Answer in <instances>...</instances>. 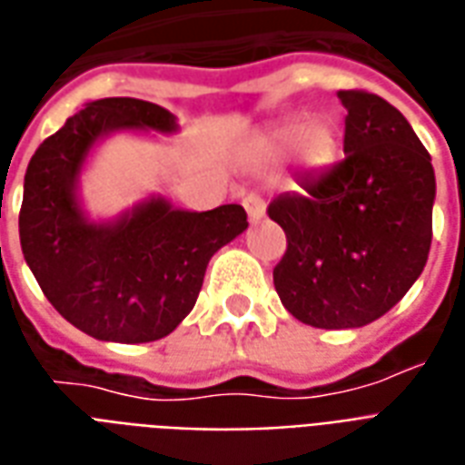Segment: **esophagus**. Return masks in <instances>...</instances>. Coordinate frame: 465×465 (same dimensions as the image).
Returning <instances> with one entry per match:
<instances>
[{
  "instance_id": "1",
  "label": "esophagus",
  "mask_w": 465,
  "mask_h": 465,
  "mask_svg": "<svg viewBox=\"0 0 465 465\" xmlns=\"http://www.w3.org/2000/svg\"><path fill=\"white\" fill-rule=\"evenodd\" d=\"M242 205L247 210V218L252 220V223L265 215V200L260 198L257 193H247L245 198H242Z\"/></svg>"
}]
</instances>
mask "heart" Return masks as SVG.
<instances>
[{
  "mask_svg": "<svg viewBox=\"0 0 465 465\" xmlns=\"http://www.w3.org/2000/svg\"><path fill=\"white\" fill-rule=\"evenodd\" d=\"M290 141H294V161L307 171H317L334 161L337 155V131L327 118H314L302 128L297 125H282L267 138V153H280Z\"/></svg>",
  "mask_w": 465,
  "mask_h": 465,
  "instance_id": "obj_1",
  "label": "heart"
}]
</instances>
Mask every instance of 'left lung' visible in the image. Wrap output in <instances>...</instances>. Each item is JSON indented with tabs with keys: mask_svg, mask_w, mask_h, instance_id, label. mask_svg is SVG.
Listing matches in <instances>:
<instances>
[{
	"mask_svg": "<svg viewBox=\"0 0 465 465\" xmlns=\"http://www.w3.org/2000/svg\"><path fill=\"white\" fill-rule=\"evenodd\" d=\"M344 161L274 198L284 230L274 267L284 310L320 330L379 320L411 287L431 250V155L399 111L369 91H337Z\"/></svg>",
	"mask_w": 465,
	"mask_h": 465,
	"instance_id": "1",
	"label": "left lung"
}]
</instances>
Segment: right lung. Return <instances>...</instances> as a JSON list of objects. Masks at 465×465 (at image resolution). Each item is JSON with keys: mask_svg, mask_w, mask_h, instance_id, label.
Here are the masks:
<instances>
[{"mask_svg": "<svg viewBox=\"0 0 465 465\" xmlns=\"http://www.w3.org/2000/svg\"><path fill=\"white\" fill-rule=\"evenodd\" d=\"M148 128L173 134L171 111L141 98H101L49 135L29 161L19 210L26 265L61 317L101 341L171 334L195 307L210 257L247 228L242 205L205 213L151 198L114 223H91L76 198L98 138Z\"/></svg>", "mask_w": 465, "mask_h": 465, "instance_id": "obj_1", "label": "right lung"}]
</instances>
